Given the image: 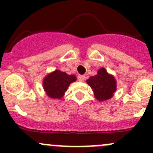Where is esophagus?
<instances>
[{"label":"esophagus","instance_id":"34e87169","mask_svg":"<svg viewBox=\"0 0 153 153\" xmlns=\"http://www.w3.org/2000/svg\"><path fill=\"white\" fill-rule=\"evenodd\" d=\"M84 79H85V76L84 75H79L78 76V80L79 81H84Z\"/></svg>","mask_w":153,"mask_h":153}]
</instances>
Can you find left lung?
Listing matches in <instances>:
<instances>
[{"label": "left lung", "mask_w": 153, "mask_h": 153, "mask_svg": "<svg viewBox=\"0 0 153 153\" xmlns=\"http://www.w3.org/2000/svg\"><path fill=\"white\" fill-rule=\"evenodd\" d=\"M86 83L92 88L95 98L99 101L110 99L116 91L115 78L108 74L104 67L98 69L96 75L89 77Z\"/></svg>", "instance_id": "8db88e82"}]
</instances>
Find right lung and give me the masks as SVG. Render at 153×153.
Wrapping results in <instances>:
<instances>
[{"instance_id": "add662e5", "label": "right lung", "mask_w": 153, "mask_h": 153, "mask_svg": "<svg viewBox=\"0 0 153 153\" xmlns=\"http://www.w3.org/2000/svg\"><path fill=\"white\" fill-rule=\"evenodd\" d=\"M75 81V75H68L65 72L57 69L44 78L43 86L49 98L61 99L67 90L69 84Z\"/></svg>"}]
</instances>
